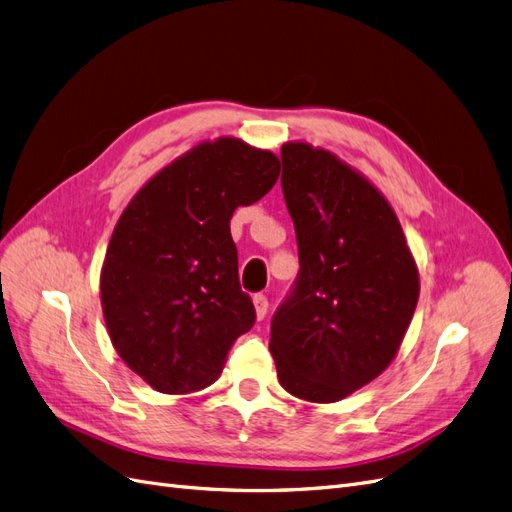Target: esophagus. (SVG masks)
Masks as SVG:
<instances>
[{
    "label": "esophagus",
    "mask_w": 512,
    "mask_h": 512,
    "mask_svg": "<svg viewBox=\"0 0 512 512\" xmlns=\"http://www.w3.org/2000/svg\"><path fill=\"white\" fill-rule=\"evenodd\" d=\"M252 301H254V309H256V318L262 320L267 316V309H269L267 297H265V294H254Z\"/></svg>",
    "instance_id": "obj_1"
}]
</instances>
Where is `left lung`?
Wrapping results in <instances>:
<instances>
[{"mask_svg": "<svg viewBox=\"0 0 512 512\" xmlns=\"http://www.w3.org/2000/svg\"><path fill=\"white\" fill-rule=\"evenodd\" d=\"M282 164L301 271L269 348L290 395L333 404L391 365L421 282L393 207L359 170L303 141L282 145Z\"/></svg>", "mask_w": 512, "mask_h": 512, "instance_id": "8db88e82", "label": "left lung"}]
</instances>
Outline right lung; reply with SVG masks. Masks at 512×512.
Segmentation results:
<instances>
[{"label":"right lung","mask_w":512,"mask_h":512,"mask_svg":"<svg viewBox=\"0 0 512 512\" xmlns=\"http://www.w3.org/2000/svg\"><path fill=\"white\" fill-rule=\"evenodd\" d=\"M277 177L275 153L220 136L166 164L123 209L100 273L102 314L117 354L151 389H205L252 329L230 218Z\"/></svg>","instance_id":"1"}]
</instances>
